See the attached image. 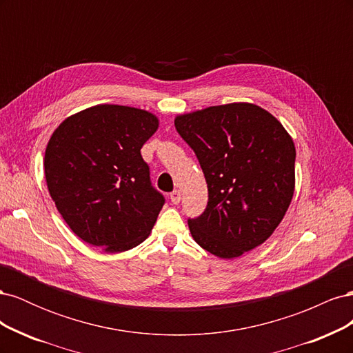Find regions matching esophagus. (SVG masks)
Listing matches in <instances>:
<instances>
[{"instance_id": "esophagus-1", "label": "esophagus", "mask_w": 353, "mask_h": 353, "mask_svg": "<svg viewBox=\"0 0 353 353\" xmlns=\"http://www.w3.org/2000/svg\"><path fill=\"white\" fill-rule=\"evenodd\" d=\"M170 201L174 203V205H178V203L181 201V191L179 190H175V191H172V193H170Z\"/></svg>"}]
</instances>
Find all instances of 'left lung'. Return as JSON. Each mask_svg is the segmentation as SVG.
<instances>
[{
  "label": "left lung",
  "instance_id": "1",
  "mask_svg": "<svg viewBox=\"0 0 353 353\" xmlns=\"http://www.w3.org/2000/svg\"><path fill=\"white\" fill-rule=\"evenodd\" d=\"M175 128L206 178L205 212L188 219L199 245L239 258L271 237L294 193L296 148L275 117L252 103L179 114Z\"/></svg>",
  "mask_w": 353,
  "mask_h": 353
}]
</instances>
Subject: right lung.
I'll return each mask as SVG.
<instances>
[{
	"mask_svg": "<svg viewBox=\"0 0 353 353\" xmlns=\"http://www.w3.org/2000/svg\"><path fill=\"white\" fill-rule=\"evenodd\" d=\"M157 128L150 112L99 104L52 132L44 157L47 187L85 243L117 253L148 237L165 197L153 188L140 150Z\"/></svg>",
	"mask_w": 353,
	"mask_h": 353,
	"instance_id": "1",
	"label": "right lung"
}]
</instances>
